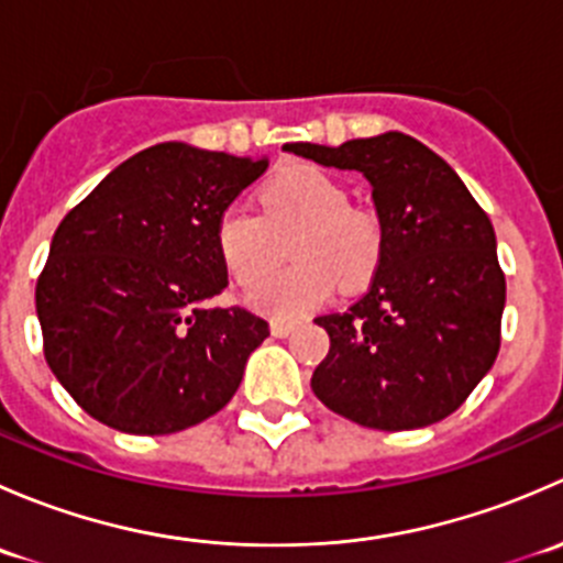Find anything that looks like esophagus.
Returning a JSON list of instances; mask_svg holds the SVG:
<instances>
[{"mask_svg": "<svg viewBox=\"0 0 563 563\" xmlns=\"http://www.w3.org/2000/svg\"><path fill=\"white\" fill-rule=\"evenodd\" d=\"M269 329H272V334H275V338H288V334H291L294 329H297V323H294V321H283V318H272Z\"/></svg>", "mask_w": 563, "mask_h": 563, "instance_id": "1", "label": "esophagus"}]
</instances>
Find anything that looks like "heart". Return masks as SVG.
I'll return each mask as SVG.
<instances>
[{"label":"heart","mask_w":563,"mask_h":563,"mask_svg":"<svg viewBox=\"0 0 563 563\" xmlns=\"http://www.w3.org/2000/svg\"><path fill=\"white\" fill-rule=\"evenodd\" d=\"M261 207L264 220L242 207H229L214 225V245L225 269L245 286L274 265L271 234L295 229L287 252L298 264L247 294V302L261 313H305L329 299L334 280L354 288L378 266L382 223L367 209L349 207V196L332 176L308 166L291 168L266 187Z\"/></svg>","instance_id":"b5f03b06"}]
</instances>
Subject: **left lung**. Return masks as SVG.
Masks as SVG:
<instances>
[{"mask_svg": "<svg viewBox=\"0 0 563 563\" xmlns=\"http://www.w3.org/2000/svg\"><path fill=\"white\" fill-rule=\"evenodd\" d=\"M283 150L371 181L384 245L362 299L318 316L329 354L310 387L373 430L441 422L487 376L501 345L507 283L490 218L455 168L406 133Z\"/></svg>", "mask_w": 563, "mask_h": 563, "instance_id": "8db88e82", "label": "left lung"}]
</instances>
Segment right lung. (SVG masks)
<instances>
[{
	"label": "right lung",
	"mask_w": 563,
	"mask_h": 563,
	"mask_svg": "<svg viewBox=\"0 0 563 563\" xmlns=\"http://www.w3.org/2000/svg\"><path fill=\"white\" fill-rule=\"evenodd\" d=\"M266 166L166 141L113 168L65 214L35 305L45 362L89 417L168 435L240 389L269 323L209 305L229 286L214 225Z\"/></svg>",
	"instance_id": "right-lung-1"
}]
</instances>
